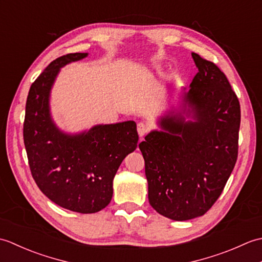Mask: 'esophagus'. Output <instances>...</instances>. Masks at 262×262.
<instances>
[{"mask_svg": "<svg viewBox=\"0 0 262 262\" xmlns=\"http://www.w3.org/2000/svg\"><path fill=\"white\" fill-rule=\"evenodd\" d=\"M137 132H138V135L142 137L148 132V126L144 124V122H138V124H137Z\"/></svg>", "mask_w": 262, "mask_h": 262, "instance_id": "1", "label": "esophagus"}]
</instances>
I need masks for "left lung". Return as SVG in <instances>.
Returning <instances> with one entry per match:
<instances>
[{"label":"left lung","instance_id":"8db88e82","mask_svg":"<svg viewBox=\"0 0 262 262\" xmlns=\"http://www.w3.org/2000/svg\"><path fill=\"white\" fill-rule=\"evenodd\" d=\"M191 56L198 73L183 91L182 111L161 118L162 130H152L138 145L148 202L173 221L204 215L221 196L237 159L241 109L236 94L213 62L196 53Z\"/></svg>","mask_w":262,"mask_h":262}]
</instances>
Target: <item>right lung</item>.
Returning a JSON list of instances; mask_svg holds the SVG:
<instances>
[{
	"label": "right lung",
	"mask_w": 262,
	"mask_h": 262,
	"mask_svg": "<svg viewBox=\"0 0 262 262\" xmlns=\"http://www.w3.org/2000/svg\"><path fill=\"white\" fill-rule=\"evenodd\" d=\"M86 56L68 54L47 66L30 86L24 122L28 162L37 186L53 203L81 214L108 206L116 172L138 142L132 120L97 125L79 134H66L53 121L49 97L59 70Z\"/></svg>",
	"instance_id": "right-lung-1"
}]
</instances>
